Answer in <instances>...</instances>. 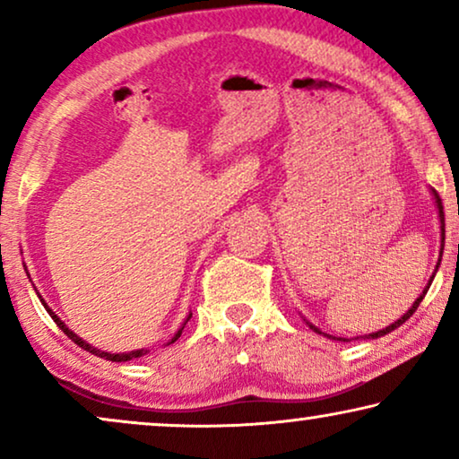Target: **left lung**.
Wrapping results in <instances>:
<instances>
[{"label":"left lung","instance_id":"obj_1","mask_svg":"<svg viewBox=\"0 0 459 459\" xmlns=\"http://www.w3.org/2000/svg\"><path fill=\"white\" fill-rule=\"evenodd\" d=\"M432 194H435V200H437V206H438V217H441V236H443V238H441V242H443V247H445V212H443V203H441V198H438V194H437L435 190H432ZM441 255H443V248H441ZM438 265H441V259H438V263H437V269H438ZM432 280H435V275H432V278H430V281H429V286H426V290H424L422 294H420V299H416V303H413V305H411V309H410V311H407L403 317H401V319H397V322H394V324H391V325H388V328H385V330H380V332H374V334H369L368 338H380V336H385V334H388V332L397 330V328H399V325H403V324L407 322V319H410V317L413 316V313H416V309H418V305H420V303H422L424 294H426V292H429V288H430V284H432ZM309 325H311V324H309ZM311 330H313V332H317V334H324V332H319V330L316 328V325H311ZM324 336H328V338H332V341H341V342H344V341H347V342H349V338H336V336H330V334H324Z\"/></svg>","mask_w":459,"mask_h":459}]
</instances>
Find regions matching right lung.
<instances>
[{
	"mask_svg": "<svg viewBox=\"0 0 459 459\" xmlns=\"http://www.w3.org/2000/svg\"><path fill=\"white\" fill-rule=\"evenodd\" d=\"M39 299H41V297H39ZM41 303H43V307H46V309H48L49 316H52V319H54V322H56V325H58V328H60L62 332H65V334H66L68 338H71V341H73L74 344H79L81 349L87 351V353H91V355H98V357H104V359H108V361H129V359H134V357H142L143 353H146V351H143V349H142V351H131V353H104V351H98V349H93L91 344H87L85 341H81V338H79L77 334H74V332H71V330L66 328L65 322H62V319H60L58 316H56V313H54L52 309H49V307L46 305V300L41 299ZM190 317H192V316H190ZM190 317H187V319H190ZM184 325H186V324H184ZM181 330H184V328H179L178 334H175V336L171 338V342H175V341H178V338L181 336Z\"/></svg>",
	"mask_w": 459,
	"mask_h": 459,
	"instance_id": "1",
	"label": "right lung"
}]
</instances>
